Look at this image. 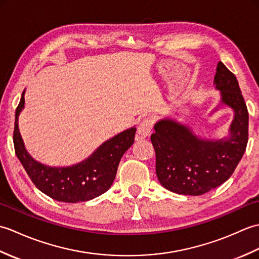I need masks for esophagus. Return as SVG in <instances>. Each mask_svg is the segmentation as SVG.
<instances>
[{"label":"esophagus","instance_id":"1","mask_svg":"<svg viewBox=\"0 0 259 259\" xmlns=\"http://www.w3.org/2000/svg\"><path fill=\"white\" fill-rule=\"evenodd\" d=\"M152 126H153V120L151 118H145L141 121L138 126V135L142 137V138L149 137L151 135Z\"/></svg>","mask_w":259,"mask_h":259}]
</instances>
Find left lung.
<instances>
[{
  "label": "left lung",
  "mask_w": 259,
  "mask_h": 259,
  "mask_svg": "<svg viewBox=\"0 0 259 259\" xmlns=\"http://www.w3.org/2000/svg\"><path fill=\"white\" fill-rule=\"evenodd\" d=\"M213 85L221 93L218 106L233 110L227 135L211 139L191 125L166 117L155 123L151 142L156 151V174L164 188L179 195L199 196L228 180L243 158L248 140V111L236 76L218 62Z\"/></svg>",
  "instance_id": "left-lung-1"
}]
</instances>
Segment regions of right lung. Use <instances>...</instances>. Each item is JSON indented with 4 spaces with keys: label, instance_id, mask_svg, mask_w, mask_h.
<instances>
[{
    "label": "right lung",
    "instance_id": "add662e5",
    "mask_svg": "<svg viewBox=\"0 0 259 259\" xmlns=\"http://www.w3.org/2000/svg\"><path fill=\"white\" fill-rule=\"evenodd\" d=\"M24 95L25 90L15 111L13 142L16 156L36 188L54 200L71 203L91 200L106 192L115 178L121 157L135 142V126L104 141L78 163L64 167L47 166L30 155L20 134L19 117L24 109Z\"/></svg>",
    "mask_w": 259,
    "mask_h": 259
}]
</instances>
